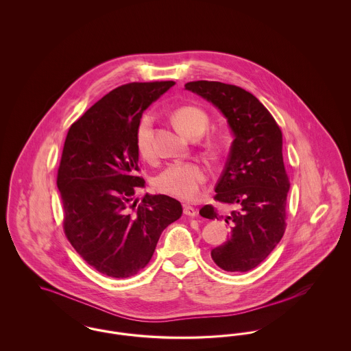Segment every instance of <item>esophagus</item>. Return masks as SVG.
Instances as JSON below:
<instances>
[{
	"instance_id": "esophagus-1",
	"label": "esophagus",
	"mask_w": 351,
	"mask_h": 351,
	"mask_svg": "<svg viewBox=\"0 0 351 351\" xmlns=\"http://www.w3.org/2000/svg\"><path fill=\"white\" fill-rule=\"evenodd\" d=\"M184 213L189 215V217H195L197 214H198V211L195 208H193V206H190V205H185L184 206Z\"/></svg>"
}]
</instances>
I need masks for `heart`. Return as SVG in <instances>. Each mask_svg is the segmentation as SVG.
I'll return each mask as SVG.
<instances>
[{
    "instance_id": "obj_1",
    "label": "heart",
    "mask_w": 351,
    "mask_h": 351,
    "mask_svg": "<svg viewBox=\"0 0 351 351\" xmlns=\"http://www.w3.org/2000/svg\"><path fill=\"white\" fill-rule=\"evenodd\" d=\"M173 121L177 128L189 137H199L209 125L208 113L194 105H182L173 112ZM134 142L137 152L142 158L152 160L154 157L153 145V117L150 114H143L141 117L136 133ZM206 149L215 153L218 146L215 142L209 141ZM208 181L206 169L198 162H173L166 166L164 170L154 178V186L166 195L182 199L194 201L197 199L204 185Z\"/></svg>"
}]
</instances>
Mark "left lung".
<instances>
[{"mask_svg": "<svg viewBox=\"0 0 351 351\" xmlns=\"http://www.w3.org/2000/svg\"><path fill=\"white\" fill-rule=\"evenodd\" d=\"M187 90L213 102L234 133L225 170L214 199L233 206L226 214L205 205L199 214L223 219L232 229L228 241L211 250L225 271H249L265 261L286 229L290 187L282 156V132L270 112L247 90L217 81H193Z\"/></svg>", "mask_w": 351, "mask_h": 351, "instance_id": "obj_1", "label": "left lung"}]
</instances>
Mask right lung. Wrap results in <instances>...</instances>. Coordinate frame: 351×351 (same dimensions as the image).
Here are the masks:
<instances>
[{"mask_svg":"<svg viewBox=\"0 0 351 351\" xmlns=\"http://www.w3.org/2000/svg\"><path fill=\"white\" fill-rule=\"evenodd\" d=\"M174 81L130 82L113 89L71 123L57 171L64 232L98 273L128 278L153 257L160 235L182 215L181 204L146 193L134 142L143 110Z\"/></svg>","mask_w":351,"mask_h":351,"instance_id":"obj_1","label":"right lung"}]
</instances>
